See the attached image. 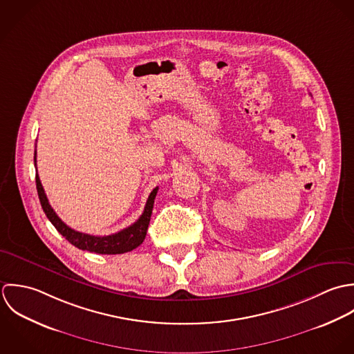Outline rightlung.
Segmentation results:
<instances>
[{"label":"right lung","mask_w":354,"mask_h":354,"mask_svg":"<svg viewBox=\"0 0 354 354\" xmlns=\"http://www.w3.org/2000/svg\"><path fill=\"white\" fill-rule=\"evenodd\" d=\"M34 164L37 167V150H35V156H34ZM35 182H37V192H38V197H39L44 212L48 216L50 223L56 227V230L77 249L87 250L91 253H98V254H122V253L131 252L133 249L138 248L143 242V239L146 236L147 227H149L150 216L153 211V204H154V198H156L158 187L153 189V192L150 193V196L146 201L143 213L134 224H131L130 227H127L116 234H112V235L95 236V235L75 231L73 228L68 227L50 207V204L46 198L45 190L41 185L38 174L35 175Z\"/></svg>","instance_id":"right-lung-1"}]
</instances>
